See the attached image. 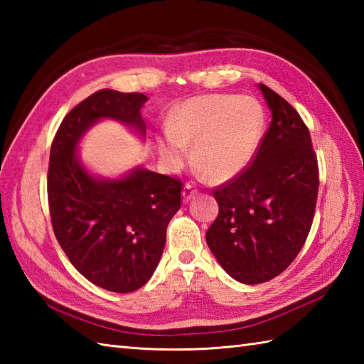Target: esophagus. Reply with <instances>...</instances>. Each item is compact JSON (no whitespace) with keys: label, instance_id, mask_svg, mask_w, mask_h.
<instances>
[{"label":"esophagus","instance_id":"1","mask_svg":"<svg viewBox=\"0 0 364 364\" xmlns=\"http://www.w3.org/2000/svg\"><path fill=\"white\" fill-rule=\"evenodd\" d=\"M197 194V189L192 186V184H186V186H184V189H183V200L184 202H189V200L194 197Z\"/></svg>","mask_w":364,"mask_h":364}]
</instances>
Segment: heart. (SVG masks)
<instances>
[{
  "label": "heart",
  "mask_w": 364,
  "mask_h": 364,
  "mask_svg": "<svg viewBox=\"0 0 364 364\" xmlns=\"http://www.w3.org/2000/svg\"><path fill=\"white\" fill-rule=\"evenodd\" d=\"M159 150L170 166H180L188 154L186 144L194 142L196 164L213 180H230L257 151L264 112L247 95H200L175 106Z\"/></svg>",
  "instance_id": "1"
}]
</instances>
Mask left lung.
<instances>
[{
    "label": "left lung",
    "instance_id": "1",
    "mask_svg": "<svg viewBox=\"0 0 364 364\" xmlns=\"http://www.w3.org/2000/svg\"><path fill=\"white\" fill-rule=\"evenodd\" d=\"M258 87L272 122L250 166L213 191L219 214L206 231L215 259L244 284L272 280L297 257L319 189L318 158L304 120L272 89Z\"/></svg>",
    "mask_w": 364,
    "mask_h": 364
}]
</instances>
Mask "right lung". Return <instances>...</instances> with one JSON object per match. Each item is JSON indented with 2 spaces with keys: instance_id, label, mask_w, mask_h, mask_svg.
I'll use <instances>...</instances> for the list:
<instances>
[{
  "instance_id": "obj_1",
  "label": "right lung",
  "mask_w": 364,
  "mask_h": 364,
  "mask_svg": "<svg viewBox=\"0 0 364 364\" xmlns=\"http://www.w3.org/2000/svg\"><path fill=\"white\" fill-rule=\"evenodd\" d=\"M144 94L103 89L68 112L50 151L48 205L54 235L81 275L112 292H133L150 280L181 206L183 183L144 167L122 178L89 173L78 156L86 131L114 119L144 136Z\"/></svg>"
}]
</instances>
